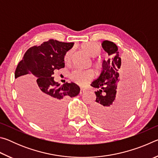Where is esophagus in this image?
I'll list each match as a JSON object with an SVG mask.
<instances>
[{
  "mask_svg": "<svg viewBox=\"0 0 158 158\" xmlns=\"http://www.w3.org/2000/svg\"><path fill=\"white\" fill-rule=\"evenodd\" d=\"M86 92V90L85 89H81V90H80V94H83V93H84Z\"/></svg>",
  "mask_w": 158,
  "mask_h": 158,
  "instance_id": "obj_1",
  "label": "esophagus"
}]
</instances>
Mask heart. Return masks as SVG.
<instances>
[{"label":"heart","mask_w":158,"mask_h":158,"mask_svg":"<svg viewBox=\"0 0 158 158\" xmlns=\"http://www.w3.org/2000/svg\"><path fill=\"white\" fill-rule=\"evenodd\" d=\"M83 49L89 55L92 57H95L100 54L101 48L100 45L95 42H87L83 44ZM73 51L70 49L68 51L64 56V61L66 63H70L73 57ZM70 78L73 81L79 85H85L89 84L93 78V73L91 70H80L74 69L70 74Z\"/></svg>","instance_id":"1"}]
</instances>
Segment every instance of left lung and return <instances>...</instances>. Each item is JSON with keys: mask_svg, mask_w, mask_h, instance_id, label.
I'll return each mask as SVG.
<instances>
[{"mask_svg": "<svg viewBox=\"0 0 158 158\" xmlns=\"http://www.w3.org/2000/svg\"><path fill=\"white\" fill-rule=\"evenodd\" d=\"M102 46L109 58L103 60L100 75L90 84L98 89L95 92L96 100L91 107V115L98 123L115 127L122 124L132 114L141 78L135 63L122 62L116 44L105 40Z\"/></svg>", "mask_w": 158, "mask_h": 158, "instance_id": "8db88e82", "label": "left lung"}]
</instances>
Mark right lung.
I'll list each match as a JSON object with an SVG mask.
<instances>
[{"label":"right lung","mask_w":158,"mask_h":158,"mask_svg":"<svg viewBox=\"0 0 158 158\" xmlns=\"http://www.w3.org/2000/svg\"><path fill=\"white\" fill-rule=\"evenodd\" d=\"M74 42L49 40L26 51L16 68L19 98L29 118L36 123L49 125L62 116L69 97L79 94L80 88L73 82L59 86L53 79V71L65 67L64 56ZM37 77V80H32Z\"/></svg>","instance_id":"right-lung-1"}]
</instances>
